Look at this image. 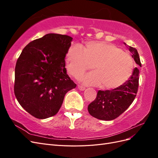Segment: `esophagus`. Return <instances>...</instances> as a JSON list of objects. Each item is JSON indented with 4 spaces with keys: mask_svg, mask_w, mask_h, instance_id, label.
<instances>
[{
    "mask_svg": "<svg viewBox=\"0 0 158 158\" xmlns=\"http://www.w3.org/2000/svg\"><path fill=\"white\" fill-rule=\"evenodd\" d=\"M78 88L80 91H84V90L85 89V88L82 86V85H78Z\"/></svg>",
    "mask_w": 158,
    "mask_h": 158,
    "instance_id": "34e87169",
    "label": "esophagus"
}]
</instances>
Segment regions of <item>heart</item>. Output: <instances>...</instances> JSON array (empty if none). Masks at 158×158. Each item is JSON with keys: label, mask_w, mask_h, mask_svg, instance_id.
Masks as SVG:
<instances>
[{"label": "heart", "mask_w": 158, "mask_h": 158, "mask_svg": "<svg viewBox=\"0 0 158 158\" xmlns=\"http://www.w3.org/2000/svg\"><path fill=\"white\" fill-rule=\"evenodd\" d=\"M69 73L78 78L93 68L95 72L85 75L87 85H101L106 89L121 86L131 77L135 68L132 57L117 45L104 41L86 42L84 49L77 45L69 47L66 55Z\"/></svg>", "instance_id": "1"}]
</instances>
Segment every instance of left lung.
Instances as JSON below:
<instances>
[{
    "mask_svg": "<svg viewBox=\"0 0 158 158\" xmlns=\"http://www.w3.org/2000/svg\"><path fill=\"white\" fill-rule=\"evenodd\" d=\"M126 45L125 43H124ZM132 57L141 66L139 55L135 48L128 46ZM139 70H133L130 78L121 86L111 90H99L97 97L91 103L88 110L92 117L103 121H111L118 117L131 106L137 94Z\"/></svg>",
    "mask_w": 158,
    "mask_h": 158,
    "instance_id": "8db88e82",
    "label": "left lung"
}]
</instances>
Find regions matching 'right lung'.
<instances>
[{
    "label": "right lung",
    "mask_w": 158,
    "mask_h": 158,
    "mask_svg": "<svg viewBox=\"0 0 158 158\" xmlns=\"http://www.w3.org/2000/svg\"><path fill=\"white\" fill-rule=\"evenodd\" d=\"M72 41L69 35L48 33L28 44L18 59L14 94L20 106L35 118L54 116L65 94L76 86L65 68Z\"/></svg>",
    "instance_id": "1"
}]
</instances>
